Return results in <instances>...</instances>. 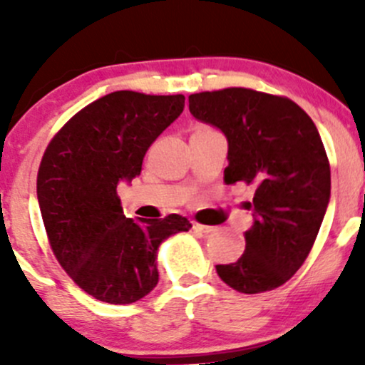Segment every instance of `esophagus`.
I'll return each instance as SVG.
<instances>
[{
  "instance_id": "34e87169",
  "label": "esophagus",
  "mask_w": 365,
  "mask_h": 365,
  "mask_svg": "<svg viewBox=\"0 0 365 365\" xmlns=\"http://www.w3.org/2000/svg\"><path fill=\"white\" fill-rule=\"evenodd\" d=\"M192 230L200 231V233H203V235H208V233H212L213 227L212 226H205V224H200V222H192Z\"/></svg>"
}]
</instances>
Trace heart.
I'll return each instance as SVG.
<instances>
[{
	"instance_id": "obj_1",
	"label": "heart",
	"mask_w": 365,
	"mask_h": 365,
	"mask_svg": "<svg viewBox=\"0 0 365 365\" xmlns=\"http://www.w3.org/2000/svg\"><path fill=\"white\" fill-rule=\"evenodd\" d=\"M206 128H210V127H206V125H197V127H196V130H194V132H200V130H206Z\"/></svg>"
}]
</instances>
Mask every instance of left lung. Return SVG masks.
Segmentation results:
<instances>
[{
    "label": "left lung",
    "mask_w": 365,
    "mask_h": 365,
    "mask_svg": "<svg viewBox=\"0 0 365 365\" xmlns=\"http://www.w3.org/2000/svg\"><path fill=\"white\" fill-rule=\"evenodd\" d=\"M189 109L227 138L224 182L256 189L245 203L254 212L245 251L217 264V274L247 295L279 288L307 259L330 200V164L314 121L288 97L251 88L194 93Z\"/></svg>",
    "instance_id": "obj_1"
}]
</instances>
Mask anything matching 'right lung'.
<instances>
[{"instance_id":"add662e5","label":"right lung","mask_w":365,"mask_h":365,"mask_svg":"<svg viewBox=\"0 0 365 365\" xmlns=\"http://www.w3.org/2000/svg\"><path fill=\"white\" fill-rule=\"evenodd\" d=\"M183 106V95L113 91L73 114L43 152L36 196L47 240L70 279L97 300L132 304L148 295L159 282V245L190 227L178 213L127 219L116 190L141 173Z\"/></svg>"}]
</instances>
